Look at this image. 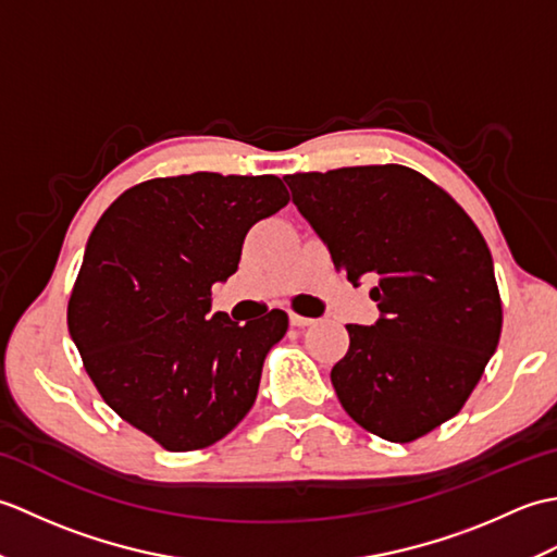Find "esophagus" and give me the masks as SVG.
Masks as SVG:
<instances>
[{
    "label": "esophagus",
    "instance_id": "obj_1",
    "mask_svg": "<svg viewBox=\"0 0 557 557\" xmlns=\"http://www.w3.org/2000/svg\"><path fill=\"white\" fill-rule=\"evenodd\" d=\"M289 323H292L294 327H309V325H313L315 321H313V318H306V315H299V313H289Z\"/></svg>",
    "mask_w": 557,
    "mask_h": 557
}]
</instances>
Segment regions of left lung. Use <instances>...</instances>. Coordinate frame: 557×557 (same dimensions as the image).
<instances>
[{"instance_id":"8db88e82","label":"left lung","mask_w":557,"mask_h":557,"mask_svg":"<svg viewBox=\"0 0 557 557\" xmlns=\"http://www.w3.org/2000/svg\"><path fill=\"white\" fill-rule=\"evenodd\" d=\"M294 206L335 268L371 277L373 325H347L330 381L366 431L411 443L453 419L498 347L503 306L479 227L423 174L366 164L289 174Z\"/></svg>"}]
</instances>
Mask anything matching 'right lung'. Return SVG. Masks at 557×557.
I'll list each match as a JSON object with an SVG mask.
<instances>
[{
  "label": "right lung",
  "instance_id": "add662e5",
  "mask_svg": "<svg viewBox=\"0 0 557 557\" xmlns=\"http://www.w3.org/2000/svg\"><path fill=\"white\" fill-rule=\"evenodd\" d=\"M289 203L282 180L196 172L128 188L92 230L69 335L102 399L172 453L208 447L258 395L287 313L239 325L210 289L239 268L258 220Z\"/></svg>",
  "mask_w": 557,
  "mask_h": 557
}]
</instances>
